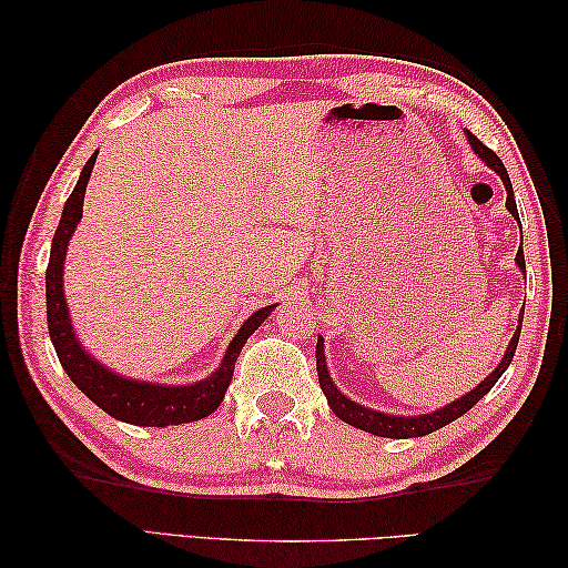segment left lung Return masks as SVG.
Returning a JSON list of instances; mask_svg holds the SVG:
<instances>
[{
	"label": "left lung",
	"mask_w": 568,
	"mask_h": 568,
	"mask_svg": "<svg viewBox=\"0 0 568 568\" xmlns=\"http://www.w3.org/2000/svg\"><path fill=\"white\" fill-rule=\"evenodd\" d=\"M466 136L470 141V149H474L480 159L486 161L488 168H493L500 175V180L505 183V190H508V200H505V207L510 210V214L515 216L517 222H520V214H517V204H515V195H513V185H510V178H508V171H505L503 161L498 159L496 153H493L488 146H484L470 131H466ZM517 268H520L523 273L525 271V251H523V241H520V248H517ZM525 315V310H523ZM520 329H523V317H520V324H517V332L513 334V339L508 344V352H505L503 361L498 364V368L490 373V376L486 381H480L474 390L466 393L464 397H458L456 403L446 405L442 409H434V413L429 415H419V417H397V415H385V413H376V409L371 407H364L358 405L354 400H348L346 395H342V390H336L334 381L329 378V371H327V358H324V339L320 336L317 339V376H320V385L324 395H327V403L332 407V413L344 419L346 425H352L356 429H364V432H371L376 434V437H388V439H409V437H425V434H432L437 432L442 427L449 425V422L458 419L462 415H466L470 407H474L480 397H484L493 385L498 383V378L505 373V368L510 366V361L515 356V348H517V342H520Z\"/></svg>",
	"instance_id": "left-lung-1"
}]
</instances>
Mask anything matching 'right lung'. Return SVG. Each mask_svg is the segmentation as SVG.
I'll use <instances>...</instances> for the list:
<instances>
[{"label": "right lung", "instance_id": "right-lung-1", "mask_svg": "<svg viewBox=\"0 0 568 568\" xmlns=\"http://www.w3.org/2000/svg\"><path fill=\"white\" fill-rule=\"evenodd\" d=\"M94 159L84 163L82 175L78 180L75 190L68 197L63 216L55 229L53 246H51V261L45 268V315H48V334L55 346V354L60 366L65 368L70 381L90 397V400L102 407L106 415L114 419L129 422V425L139 427H168V425H183V422H195L212 415L220 403L224 400V393L232 383L234 364L244 348L248 336L261 327V322L271 315L273 307L256 310L244 322V327L229 344L222 366L216 368L207 381L192 383V385H155V383H141L116 376L114 371L98 364L72 334V324L68 317L65 293H63V261L68 241L75 232V226L82 216V202L84 190H88V180L94 168Z\"/></svg>", "mask_w": 568, "mask_h": 568}]
</instances>
